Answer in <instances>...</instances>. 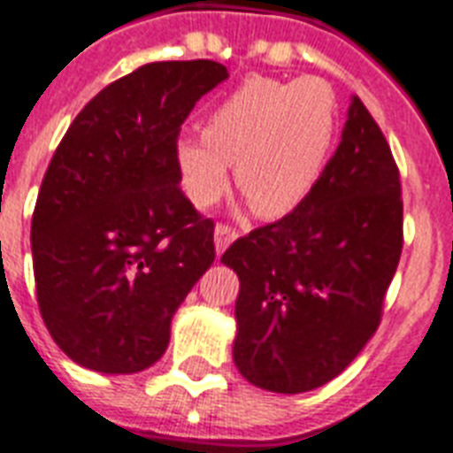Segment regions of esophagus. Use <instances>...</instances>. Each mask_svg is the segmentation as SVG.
Returning a JSON list of instances; mask_svg holds the SVG:
<instances>
[{"mask_svg": "<svg viewBox=\"0 0 453 453\" xmlns=\"http://www.w3.org/2000/svg\"><path fill=\"white\" fill-rule=\"evenodd\" d=\"M237 237H240V233H237L234 227L226 226V223H219V226H216V233H213L216 251H219V254H223V251H226V249L230 247L234 240H237Z\"/></svg>", "mask_w": 453, "mask_h": 453, "instance_id": "obj_1", "label": "esophagus"}]
</instances>
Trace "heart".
Here are the masks:
<instances>
[{"mask_svg": "<svg viewBox=\"0 0 453 453\" xmlns=\"http://www.w3.org/2000/svg\"><path fill=\"white\" fill-rule=\"evenodd\" d=\"M336 91L322 77H247L209 112L202 136L173 143L178 183L195 206H213L234 183L263 219H282L308 199L336 145Z\"/></svg>", "mask_w": 453, "mask_h": 453, "instance_id": "b5f03b06", "label": "heart"}]
</instances>
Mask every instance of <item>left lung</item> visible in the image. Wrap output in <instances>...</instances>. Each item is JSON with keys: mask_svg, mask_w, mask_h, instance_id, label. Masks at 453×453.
<instances>
[{"mask_svg": "<svg viewBox=\"0 0 453 453\" xmlns=\"http://www.w3.org/2000/svg\"><path fill=\"white\" fill-rule=\"evenodd\" d=\"M402 242L400 169L352 96L341 143L308 199L220 258L240 277L233 357L242 376L284 395L336 379L379 329Z\"/></svg>", "mask_w": 453, "mask_h": 453, "instance_id": "obj_1", "label": "left lung"}]
</instances>
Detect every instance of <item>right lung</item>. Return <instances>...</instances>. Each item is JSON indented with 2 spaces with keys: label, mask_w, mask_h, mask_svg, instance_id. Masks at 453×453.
Instances as JSON below:
<instances>
[{
  "label": "right lung",
  "mask_w": 453,
  "mask_h": 453,
  "mask_svg": "<svg viewBox=\"0 0 453 453\" xmlns=\"http://www.w3.org/2000/svg\"><path fill=\"white\" fill-rule=\"evenodd\" d=\"M223 80L216 60L148 63L96 94L53 152L32 213V261L42 319L77 365H155L171 317L211 268L213 220L180 190L173 143Z\"/></svg>",
  "instance_id": "obj_1"
}]
</instances>
